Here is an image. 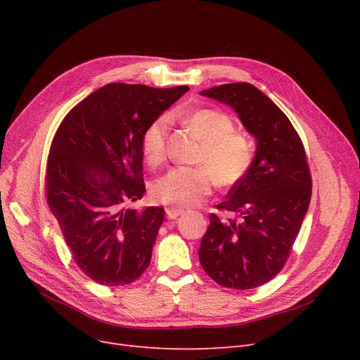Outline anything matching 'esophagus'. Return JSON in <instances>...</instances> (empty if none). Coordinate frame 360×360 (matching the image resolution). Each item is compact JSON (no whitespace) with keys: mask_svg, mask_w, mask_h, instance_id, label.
I'll return each instance as SVG.
<instances>
[{"mask_svg":"<svg viewBox=\"0 0 360 360\" xmlns=\"http://www.w3.org/2000/svg\"><path fill=\"white\" fill-rule=\"evenodd\" d=\"M181 214H184V210H181V209H174V207H169V209H166V216L170 220L179 217Z\"/></svg>","mask_w":360,"mask_h":360,"instance_id":"esophagus-1","label":"esophagus"}]
</instances>
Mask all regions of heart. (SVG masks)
<instances>
[{
  "mask_svg": "<svg viewBox=\"0 0 360 360\" xmlns=\"http://www.w3.org/2000/svg\"><path fill=\"white\" fill-rule=\"evenodd\" d=\"M194 134L202 141L200 162L205 166L170 169L153 185L158 201L176 207L200 204L212 193L214 181L220 186L240 182L254 160L251 141L235 132L233 121L224 112L204 108L185 117ZM169 118L162 115L151 121L143 132L141 148L150 165H160L166 158Z\"/></svg>",
  "mask_w": 360,
  "mask_h": 360,
  "instance_id": "heart-1",
  "label": "heart"
}]
</instances>
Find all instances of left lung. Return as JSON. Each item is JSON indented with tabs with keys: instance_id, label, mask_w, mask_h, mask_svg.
I'll use <instances>...</instances> for the list:
<instances>
[{
	"instance_id": "obj_1",
	"label": "left lung",
	"mask_w": 360,
	"mask_h": 360,
	"mask_svg": "<svg viewBox=\"0 0 360 360\" xmlns=\"http://www.w3.org/2000/svg\"><path fill=\"white\" fill-rule=\"evenodd\" d=\"M200 94L231 106L257 140L248 174L217 205L238 213L240 221L223 223L210 214L200 262L223 288L254 289L285 266L308 212L312 179L305 148L289 118L255 86L231 83Z\"/></svg>"
}]
</instances>
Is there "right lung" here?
<instances>
[{
    "instance_id": "obj_1",
    "label": "right lung",
    "mask_w": 360,
    "mask_h": 360,
    "mask_svg": "<svg viewBox=\"0 0 360 360\" xmlns=\"http://www.w3.org/2000/svg\"><path fill=\"white\" fill-rule=\"evenodd\" d=\"M188 90L110 83L75 105L55 132L48 205L75 264L99 285H129L148 267L165 210L129 207L146 193L141 139Z\"/></svg>"
}]
</instances>
